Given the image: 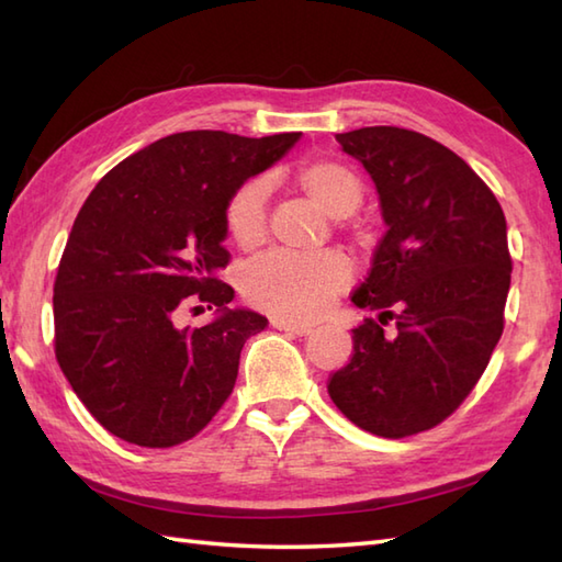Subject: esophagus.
<instances>
[{
  "label": "esophagus",
  "mask_w": 562,
  "mask_h": 562,
  "mask_svg": "<svg viewBox=\"0 0 562 562\" xmlns=\"http://www.w3.org/2000/svg\"><path fill=\"white\" fill-rule=\"evenodd\" d=\"M272 328L294 333V336H308V333L314 330V326L300 324V321H290V318H282V316H274V318H272Z\"/></svg>",
  "instance_id": "34e87169"
}]
</instances>
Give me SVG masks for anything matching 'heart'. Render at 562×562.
Returning a JSON list of instances; mask_svg holds the SVG:
<instances>
[{"instance_id": "b5f03b06", "label": "heart", "mask_w": 562, "mask_h": 562, "mask_svg": "<svg viewBox=\"0 0 562 562\" xmlns=\"http://www.w3.org/2000/svg\"><path fill=\"white\" fill-rule=\"evenodd\" d=\"M290 186L330 217H348L362 205L360 171L336 157H308L294 166ZM226 229L246 250L266 241V183L248 181L226 205ZM352 268L338 250L300 258L290 254L262 256L244 274V294L250 304L288 318H312L350 282Z\"/></svg>"}]
</instances>
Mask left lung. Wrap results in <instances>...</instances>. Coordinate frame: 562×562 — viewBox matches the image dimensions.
Masks as SVG:
<instances>
[{
  "label": "left lung",
  "instance_id": "left-lung-1",
  "mask_svg": "<svg viewBox=\"0 0 562 562\" xmlns=\"http://www.w3.org/2000/svg\"><path fill=\"white\" fill-rule=\"evenodd\" d=\"M338 142L372 176L386 234L352 294L379 321L352 330L328 393L357 427L403 439L445 423L491 362L512 274L507 222L483 178L432 137L374 125Z\"/></svg>",
  "mask_w": 562,
  "mask_h": 562
}]
</instances>
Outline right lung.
Instances as JSON below:
<instances>
[{"label": "right lung", "instance_id": "right-lung-1", "mask_svg": "<svg viewBox=\"0 0 562 562\" xmlns=\"http://www.w3.org/2000/svg\"><path fill=\"white\" fill-rule=\"evenodd\" d=\"M300 133L241 137L188 130L135 151L83 202L59 258L55 357L87 411L130 445L166 449L207 427L232 396L244 342L268 318L226 308V205ZM195 303L202 329L172 318Z\"/></svg>", "mask_w": 562, "mask_h": 562}]
</instances>
